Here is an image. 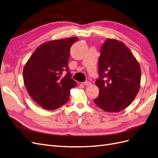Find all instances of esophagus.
<instances>
[{
    "instance_id": "1",
    "label": "esophagus",
    "mask_w": 158,
    "mask_h": 158,
    "mask_svg": "<svg viewBox=\"0 0 158 158\" xmlns=\"http://www.w3.org/2000/svg\"><path fill=\"white\" fill-rule=\"evenodd\" d=\"M82 84L84 85H85V86H88V85H89L91 84V83H90L89 82H88V81H86V82H83Z\"/></svg>"
}]
</instances>
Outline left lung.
Instances as JSON below:
<instances>
[{"label":"left lung","mask_w":158,"mask_h":158,"mask_svg":"<svg viewBox=\"0 0 158 158\" xmlns=\"http://www.w3.org/2000/svg\"><path fill=\"white\" fill-rule=\"evenodd\" d=\"M99 89L94 103L106 112H119L136 98L139 91L141 70L132 52L123 42L107 39L99 59Z\"/></svg>","instance_id":"left-lung-1"}]
</instances>
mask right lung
<instances>
[{"mask_svg":"<svg viewBox=\"0 0 158 158\" xmlns=\"http://www.w3.org/2000/svg\"><path fill=\"white\" fill-rule=\"evenodd\" d=\"M78 37L52 40L40 45L23 70L25 86L31 98L46 110H54L69 101L76 82L69 73L70 47ZM68 73L62 77L63 71Z\"/></svg>","mask_w":158,"mask_h":158,"instance_id":"right-lung-1","label":"right lung"}]
</instances>
